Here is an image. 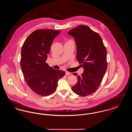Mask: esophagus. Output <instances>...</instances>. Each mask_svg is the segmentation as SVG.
Listing matches in <instances>:
<instances>
[{
	"label": "esophagus",
	"instance_id": "obj_1",
	"mask_svg": "<svg viewBox=\"0 0 132 132\" xmlns=\"http://www.w3.org/2000/svg\"><path fill=\"white\" fill-rule=\"evenodd\" d=\"M70 75V73L69 72H67V71H66L65 72V75L66 76H69Z\"/></svg>",
	"mask_w": 132,
	"mask_h": 132
}]
</instances>
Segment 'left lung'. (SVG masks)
<instances>
[{"mask_svg": "<svg viewBox=\"0 0 132 132\" xmlns=\"http://www.w3.org/2000/svg\"><path fill=\"white\" fill-rule=\"evenodd\" d=\"M68 35L74 38L77 59L84 69L78 82L72 87L76 94L86 96L95 92L102 82L107 68V51L100 35L87 26L80 25L70 30Z\"/></svg>", "mask_w": 132, "mask_h": 132, "instance_id": "obj_1", "label": "left lung"}]
</instances>
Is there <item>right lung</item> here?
Here are the masks:
<instances>
[{"mask_svg":"<svg viewBox=\"0 0 132 132\" xmlns=\"http://www.w3.org/2000/svg\"><path fill=\"white\" fill-rule=\"evenodd\" d=\"M60 32L36 30L22 46L20 65L24 77L29 87L38 95L47 96L53 93L58 80L65 75L64 71L53 69L45 63L52 43Z\"/></svg>","mask_w":132,"mask_h":132,"instance_id":"1","label":"right lung"}]
</instances>
